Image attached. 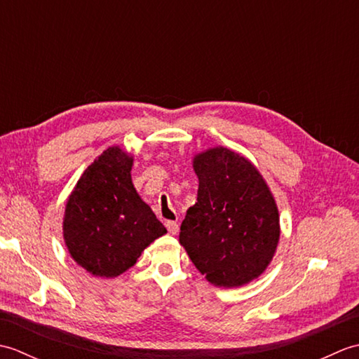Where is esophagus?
<instances>
[{
    "instance_id": "obj_1",
    "label": "esophagus",
    "mask_w": 359,
    "mask_h": 359,
    "mask_svg": "<svg viewBox=\"0 0 359 359\" xmlns=\"http://www.w3.org/2000/svg\"><path fill=\"white\" fill-rule=\"evenodd\" d=\"M168 231H170V234H177L179 233V224L174 222V220H166L165 222Z\"/></svg>"
}]
</instances>
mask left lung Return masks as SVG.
Returning <instances> with one entry per match:
<instances>
[{
    "label": "left lung",
    "mask_w": 359,
    "mask_h": 359,
    "mask_svg": "<svg viewBox=\"0 0 359 359\" xmlns=\"http://www.w3.org/2000/svg\"><path fill=\"white\" fill-rule=\"evenodd\" d=\"M194 171L197 202L180 225V243L211 284H247L266 269L279 241L270 189L247 158L222 147L197 156Z\"/></svg>",
    "instance_id": "left-lung-1"
}]
</instances>
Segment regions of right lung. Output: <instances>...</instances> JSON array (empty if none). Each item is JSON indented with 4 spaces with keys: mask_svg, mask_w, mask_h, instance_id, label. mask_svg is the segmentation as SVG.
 <instances>
[{
    "mask_svg": "<svg viewBox=\"0 0 359 359\" xmlns=\"http://www.w3.org/2000/svg\"><path fill=\"white\" fill-rule=\"evenodd\" d=\"M131 166L126 152L108 148L83 172L67 201L63 222L67 250L94 276H118L166 233L137 194Z\"/></svg>",
    "mask_w": 359,
    "mask_h": 359,
    "instance_id": "obj_1",
    "label": "right lung"
}]
</instances>
